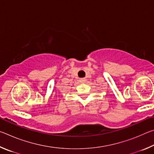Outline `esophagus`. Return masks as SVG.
<instances>
[{
  "instance_id": "1",
  "label": "esophagus",
  "mask_w": 154,
  "mask_h": 154,
  "mask_svg": "<svg viewBox=\"0 0 154 154\" xmlns=\"http://www.w3.org/2000/svg\"><path fill=\"white\" fill-rule=\"evenodd\" d=\"M85 81H86V79H85V78H82V79H79V82H81V83H84Z\"/></svg>"
}]
</instances>
